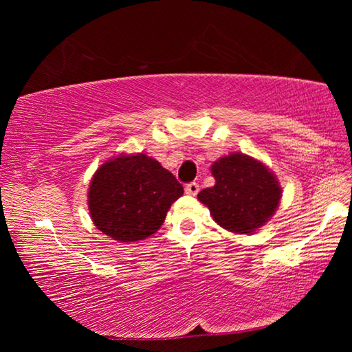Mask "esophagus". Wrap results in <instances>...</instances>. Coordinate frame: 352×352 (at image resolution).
Here are the masks:
<instances>
[{"label": "esophagus", "instance_id": "obj_1", "mask_svg": "<svg viewBox=\"0 0 352 352\" xmlns=\"http://www.w3.org/2000/svg\"><path fill=\"white\" fill-rule=\"evenodd\" d=\"M199 189H200L199 183H195V182L188 183L186 188H184V190H186V194H189V195H195V194L199 192Z\"/></svg>", "mask_w": 352, "mask_h": 352}]
</instances>
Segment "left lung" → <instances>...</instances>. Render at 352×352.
<instances>
[{
  "mask_svg": "<svg viewBox=\"0 0 352 352\" xmlns=\"http://www.w3.org/2000/svg\"><path fill=\"white\" fill-rule=\"evenodd\" d=\"M211 172L216 184L200 190L197 199L225 230L253 233L275 214L281 188L262 163L248 155L231 153L214 163Z\"/></svg>",
  "mask_w": 352,
  "mask_h": 352,
  "instance_id": "left-lung-1",
  "label": "left lung"
}]
</instances>
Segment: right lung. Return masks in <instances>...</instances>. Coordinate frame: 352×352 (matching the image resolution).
Listing matches in <instances>:
<instances>
[{
    "label": "right lung",
    "instance_id": "add662e5",
    "mask_svg": "<svg viewBox=\"0 0 352 352\" xmlns=\"http://www.w3.org/2000/svg\"><path fill=\"white\" fill-rule=\"evenodd\" d=\"M183 186L157 160L121 155L96 170L88 208L94 225L118 242L142 241L163 225Z\"/></svg>",
    "mask_w": 352,
    "mask_h": 352
}]
</instances>
